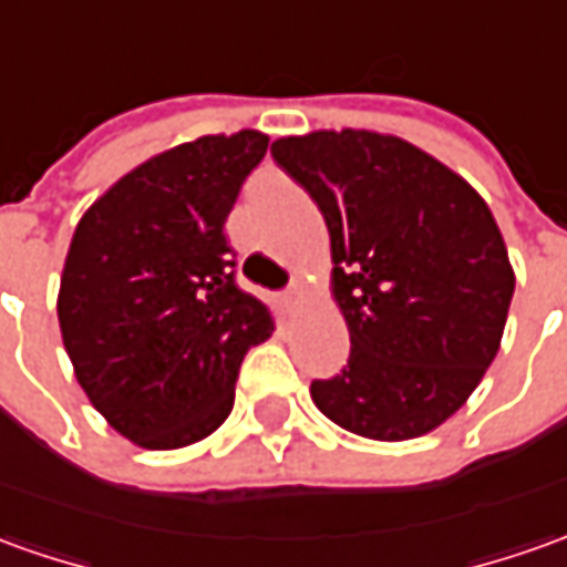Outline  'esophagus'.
Instances as JSON below:
<instances>
[{"label":"esophagus","mask_w":567,"mask_h":567,"mask_svg":"<svg viewBox=\"0 0 567 567\" xmlns=\"http://www.w3.org/2000/svg\"><path fill=\"white\" fill-rule=\"evenodd\" d=\"M300 298H303V285L291 282V285H288V288H285L282 298H279V300H282L285 310H295V307H298V303H300Z\"/></svg>","instance_id":"34e87169"}]
</instances>
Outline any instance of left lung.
Here are the masks:
<instances>
[{
  "label": "left lung",
  "mask_w": 567,
  "mask_h": 567,
  "mask_svg": "<svg viewBox=\"0 0 567 567\" xmlns=\"http://www.w3.org/2000/svg\"><path fill=\"white\" fill-rule=\"evenodd\" d=\"M322 210L348 365L310 384L319 413L372 441L446 422L494 363L515 276L496 219L462 176L365 130L272 142Z\"/></svg>",
  "instance_id": "8db88e82"
}]
</instances>
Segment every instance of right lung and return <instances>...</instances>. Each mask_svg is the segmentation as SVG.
<instances>
[{
    "label": "right lung",
    "instance_id": "add662e5",
    "mask_svg": "<svg viewBox=\"0 0 567 567\" xmlns=\"http://www.w3.org/2000/svg\"><path fill=\"white\" fill-rule=\"evenodd\" d=\"M269 138L202 136L126 173L83 214L58 322L76 381L145 450L207 437L233 413L241 360L272 334L235 282L226 217Z\"/></svg>",
    "mask_w": 567,
    "mask_h": 567
}]
</instances>
